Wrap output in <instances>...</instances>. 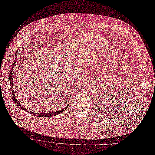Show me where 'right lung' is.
Masks as SVG:
<instances>
[{"label": "right lung", "instance_id": "obj_1", "mask_svg": "<svg viewBox=\"0 0 155 155\" xmlns=\"http://www.w3.org/2000/svg\"><path fill=\"white\" fill-rule=\"evenodd\" d=\"M17 54H18V51H16V53H15V60L14 61V64L12 65V68H11V70H10V82H11V90H12V100H13V101L15 102V103L21 109H22V110H24L25 111H27V112L31 114H33L34 115H35L37 117H53V116H55L61 112H62L64 110H65V109L68 107L69 104L67 105V106H66L65 108L62 109L61 110H58V111H55V112H48V113H37V112H32V111H29L28 110H27L24 107H23L20 103L18 101V100L16 99V97H15V93L13 91V79H12V74H13V67H14V65H15V64L16 63V57H17Z\"/></svg>", "mask_w": 155, "mask_h": 155}]
</instances>
